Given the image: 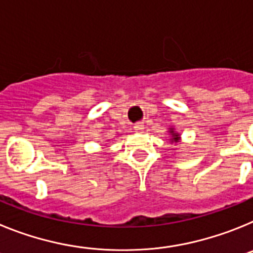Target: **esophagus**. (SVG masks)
I'll use <instances>...</instances> for the list:
<instances>
[{"label":"esophagus","instance_id":"obj_1","mask_svg":"<svg viewBox=\"0 0 253 253\" xmlns=\"http://www.w3.org/2000/svg\"><path fill=\"white\" fill-rule=\"evenodd\" d=\"M143 129H144V124L143 123H135L134 124V130L135 131H143Z\"/></svg>","mask_w":253,"mask_h":253}]
</instances>
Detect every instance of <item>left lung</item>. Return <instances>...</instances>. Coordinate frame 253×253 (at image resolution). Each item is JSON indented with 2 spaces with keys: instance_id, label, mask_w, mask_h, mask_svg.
Returning a JSON list of instances; mask_svg holds the SVG:
<instances>
[{
  "instance_id": "obj_1",
  "label": "left lung",
  "mask_w": 253,
  "mask_h": 253,
  "mask_svg": "<svg viewBox=\"0 0 253 253\" xmlns=\"http://www.w3.org/2000/svg\"><path fill=\"white\" fill-rule=\"evenodd\" d=\"M169 133L172 134V138H171V142H177L178 139H180V137H178V134L177 133H175V131L172 130H169Z\"/></svg>"
}]
</instances>
